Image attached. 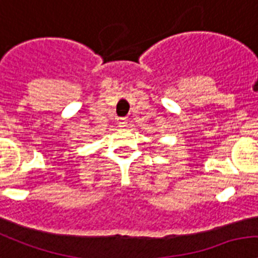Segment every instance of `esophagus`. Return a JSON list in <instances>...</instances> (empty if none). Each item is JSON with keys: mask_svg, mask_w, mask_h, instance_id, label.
<instances>
[{"mask_svg": "<svg viewBox=\"0 0 258 258\" xmlns=\"http://www.w3.org/2000/svg\"><path fill=\"white\" fill-rule=\"evenodd\" d=\"M118 124H119V127H120V128H127L128 122H127V119H125V118H120V119H119Z\"/></svg>", "mask_w": 258, "mask_h": 258, "instance_id": "obj_1", "label": "esophagus"}]
</instances>
